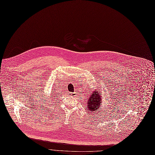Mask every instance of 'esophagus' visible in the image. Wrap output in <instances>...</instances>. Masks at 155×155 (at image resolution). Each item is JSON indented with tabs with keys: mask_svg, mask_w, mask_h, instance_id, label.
Instances as JSON below:
<instances>
[{
	"mask_svg": "<svg viewBox=\"0 0 155 155\" xmlns=\"http://www.w3.org/2000/svg\"><path fill=\"white\" fill-rule=\"evenodd\" d=\"M77 93H76V92H74V93H70L71 94V95L72 96V97L74 98V97H76V94Z\"/></svg>",
	"mask_w": 155,
	"mask_h": 155,
	"instance_id": "1",
	"label": "esophagus"
}]
</instances>
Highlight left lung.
Returning <instances> with one entry per match:
<instances>
[{
  "instance_id": "left-lung-1",
  "label": "left lung",
  "mask_w": 155,
  "mask_h": 155,
  "mask_svg": "<svg viewBox=\"0 0 155 155\" xmlns=\"http://www.w3.org/2000/svg\"><path fill=\"white\" fill-rule=\"evenodd\" d=\"M99 93L100 92L98 90L94 91L91 94L88 102H87L88 111H91V113L94 112V111L97 112V110L101 106L102 101L100 95H101V94H100Z\"/></svg>"
}]
</instances>
